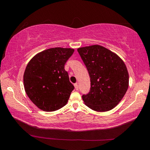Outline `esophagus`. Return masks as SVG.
<instances>
[{
	"label": "esophagus",
	"instance_id": "1",
	"mask_svg": "<svg viewBox=\"0 0 150 150\" xmlns=\"http://www.w3.org/2000/svg\"><path fill=\"white\" fill-rule=\"evenodd\" d=\"M74 86H75V89L76 90H79V85H78V84L77 83H75V84H74Z\"/></svg>",
	"mask_w": 150,
	"mask_h": 150
}]
</instances>
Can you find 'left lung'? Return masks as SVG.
I'll return each instance as SVG.
<instances>
[{
    "mask_svg": "<svg viewBox=\"0 0 150 150\" xmlns=\"http://www.w3.org/2000/svg\"><path fill=\"white\" fill-rule=\"evenodd\" d=\"M91 79L90 91L82 98L93 110L105 112L118 105L128 88L126 65L117 55L98 45L77 50Z\"/></svg>",
    "mask_w": 150,
    "mask_h": 150,
    "instance_id": "1",
    "label": "left lung"
}]
</instances>
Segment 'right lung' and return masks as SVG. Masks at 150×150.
<instances>
[{"label":"right lung","instance_id":"1","mask_svg":"<svg viewBox=\"0 0 150 150\" xmlns=\"http://www.w3.org/2000/svg\"><path fill=\"white\" fill-rule=\"evenodd\" d=\"M73 52L71 48H50L35 55L28 63L24 74L25 91L41 110L55 111L67 104L75 87L65 64Z\"/></svg>","mask_w":150,"mask_h":150}]
</instances>
